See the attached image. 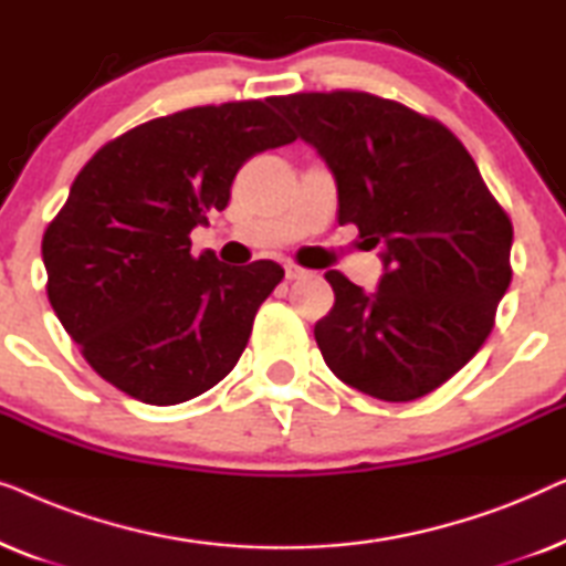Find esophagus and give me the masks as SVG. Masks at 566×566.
<instances>
[{
  "instance_id": "obj_1",
  "label": "esophagus",
  "mask_w": 566,
  "mask_h": 566,
  "mask_svg": "<svg viewBox=\"0 0 566 566\" xmlns=\"http://www.w3.org/2000/svg\"><path fill=\"white\" fill-rule=\"evenodd\" d=\"M306 270H301L296 265H289L285 268V281H298V277H304Z\"/></svg>"
}]
</instances>
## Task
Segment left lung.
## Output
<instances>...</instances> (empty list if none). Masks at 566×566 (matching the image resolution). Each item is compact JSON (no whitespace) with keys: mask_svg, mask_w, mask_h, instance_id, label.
<instances>
[{"mask_svg":"<svg viewBox=\"0 0 566 566\" xmlns=\"http://www.w3.org/2000/svg\"><path fill=\"white\" fill-rule=\"evenodd\" d=\"M337 182V221L381 247L374 293L327 270L335 306L316 322L339 381L384 401L436 391L474 358L510 277L513 223L463 144L436 118L368 92L270 97Z\"/></svg>","mask_w":566,"mask_h":566,"instance_id":"8db88e82","label":"left lung"}]
</instances>
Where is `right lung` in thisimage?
I'll return each instance as SVG.
<instances>
[{
    "label": "right lung",
    "mask_w": 566,
    "mask_h": 566,
    "mask_svg": "<svg viewBox=\"0 0 566 566\" xmlns=\"http://www.w3.org/2000/svg\"><path fill=\"white\" fill-rule=\"evenodd\" d=\"M270 99L190 107L105 144L43 234L49 301L84 360L144 405L188 401L237 366L283 268L192 258L239 167L296 142Z\"/></svg>",
    "instance_id": "1"
}]
</instances>
